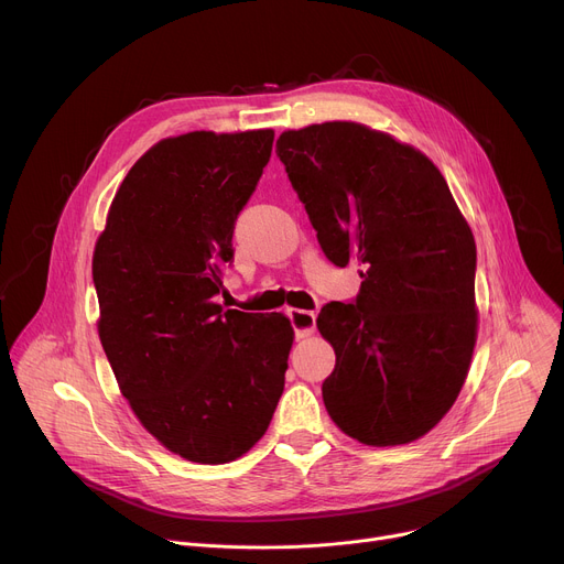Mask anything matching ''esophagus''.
<instances>
[{
    "mask_svg": "<svg viewBox=\"0 0 564 564\" xmlns=\"http://www.w3.org/2000/svg\"><path fill=\"white\" fill-rule=\"evenodd\" d=\"M288 316H290V324L294 328V337L296 339H303V337H310L316 328V314L314 312H307V310H288Z\"/></svg>",
    "mask_w": 564,
    "mask_h": 564,
    "instance_id": "obj_1",
    "label": "esophagus"
}]
</instances>
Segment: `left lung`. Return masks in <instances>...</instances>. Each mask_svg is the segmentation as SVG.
<instances>
[{
  "label": "left lung",
  "instance_id": "1",
  "mask_svg": "<svg viewBox=\"0 0 564 564\" xmlns=\"http://www.w3.org/2000/svg\"><path fill=\"white\" fill-rule=\"evenodd\" d=\"M276 155L328 261L364 268L359 294L316 318L337 355L321 386L328 415L361 444H409L448 413L468 372L473 234L431 160L364 124L285 131Z\"/></svg>",
  "mask_w": 564,
  "mask_h": 564
}]
</instances>
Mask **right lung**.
<instances>
[{
    "instance_id": "1",
    "label": "right lung",
    "mask_w": 564,
    "mask_h": 564,
    "mask_svg": "<svg viewBox=\"0 0 564 564\" xmlns=\"http://www.w3.org/2000/svg\"><path fill=\"white\" fill-rule=\"evenodd\" d=\"M272 142V129L160 140L122 181L94 252L118 386L160 444L198 464L248 453L285 386L290 321L214 301Z\"/></svg>"
}]
</instances>
